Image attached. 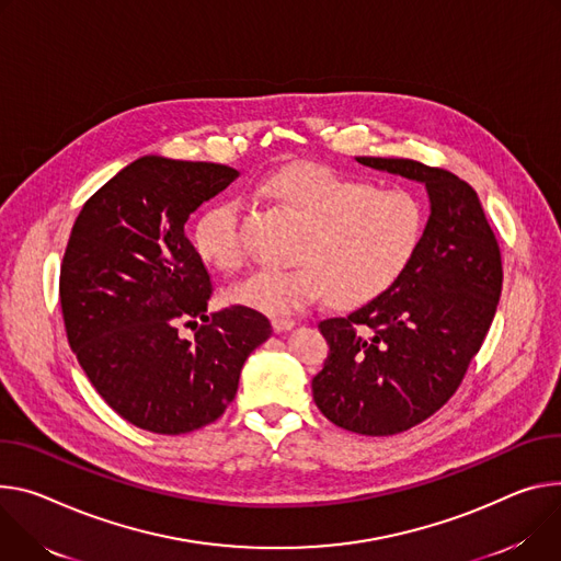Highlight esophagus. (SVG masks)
<instances>
[{
	"instance_id": "esophagus-1",
	"label": "esophagus",
	"mask_w": 561,
	"mask_h": 561,
	"mask_svg": "<svg viewBox=\"0 0 561 561\" xmlns=\"http://www.w3.org/2000/svg\"><path fill=\"white\" fill-rule=\"evenodd\" d=\"M271 324H273V331H275V333H282V331L293 329V327H295V320H290V318H275Z\"/></svg>"
}]
</instances>
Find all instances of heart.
Wrapping results in <instances>:
<instances>
[{
    "instance_id": "b5f03b06",
    "label": "heart",
    "mask_w": 561,
    "mask_h": 561,
    "mask_svg": "<svg viewBox=\"0 0 561 561\" xmlns=\"http://www.w3.org/2000/svg\"><path fill=\"white\" fill-rule=\"evenodd\" d=\"M262 194L304 221L290 268L262 271L228 290V301L271 318L311 307L327 290L340 307H358L391 288L416 257L425 232L421 201L404 190L293 163L262 181ZM198 257L226 273L248 260L239 201H219L194 224Z\"/></svg>"
}]
</instances>
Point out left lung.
<instances>
[{
    "mask_svg": "<svg viewBox=\"0 0 561 561\" xmlns=\"http://www.w3.org/2000/svg\"><path fill=\"white\" fill-rule=\"evenodd\" d=\"M355 161L423 183L430 219L416 257L391 288L318 324L329 355L311 387L337 427L389 436L430 419L461 385L496 313L501 252L466 181L410 159Z\"/></svg>",
    "mask_w": 561,
    "mask_h": 561,
    "instance_id": "8db88e82",
    "label": "left lung"
}]
</instances>
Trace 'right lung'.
Returning a JSON list of instances; mask_svg holds the SVG:
<instances>
[{
  "instance_id": "1",
  "label": "right lung",
  "mask_w": 561,
  "mask_h": 561,
  "mask_svg": "<svg viewBox=\"0 0 561 561\" xmlns=\"http://www.w3.org/2000/svg\"><path fill=\"white\" fill-rule=\"evenodd\" d=\"M239 172L147 154L80 210L60 268L67 337L116 414L154 434H187L232 402L248 355L273 333L245 307L208 313L210 275L185 237L203 201ZM194 325L187 341L178 329Z\"/></svg>"
}]
</instances>
